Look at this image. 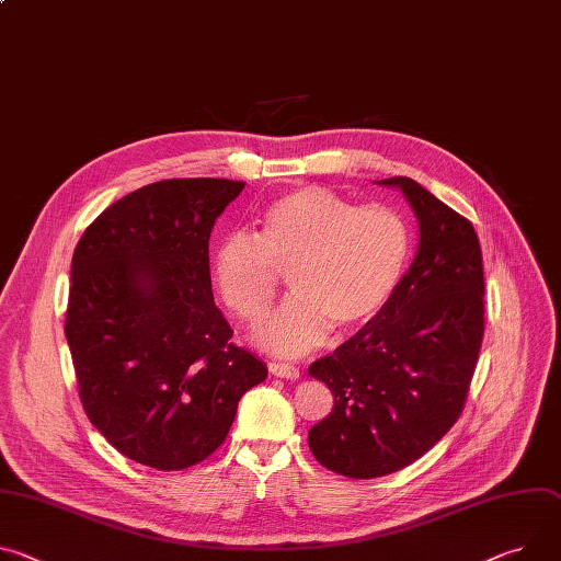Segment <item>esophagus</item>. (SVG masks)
<instances>
[{
  "label": "esophagus",
  "instance_id": "esophagus-1",
  "mask_svg": "<svg viewBox=\"0 0 561 561\" xmlns=\"http://www.w3.org/2000/svg\"><path fill=\"white\" fill-rule=\"evenodd\" d=\"M268 369H271L273 376H279V378H290V380L299 378V369L288 365V363H271Z\"/></svg>",
  "mask_w": 561,
  "mask_h": 561
}]
</instances>
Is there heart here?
Instances as JSON below:
<instances>
[{"label": "heart", "mask_w": 561, "mask_h": 561, "mask_svg": "<svg viewBox=\"0 0 561 561\" xmlns=\"http://www.w3.org/2000/svg\"><path fill=\"white\" fill-rule=\"evenodd\" d=\"M257 224V237L230 232L215 245L210 279L234 318L257 324L288 273L293 299L254 333L273 353L311 351L335 324L344 333L369 327L410 268V221L396 208H360L327 187L275 198Z\"/></svg>", "instance_id": "heart-1"}]
</instances>
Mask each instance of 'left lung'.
I'll return each instance as SVG.
<instances>
[{
  "instance_id": "obj_1",
  "label": "left lung",
  "mask_w": 561,
  "mask_h": 561,
  "mask_svg": "<svg viewBox=\"0 0 561 561\" xmlns=\"http://www.w3.org/2000/svg\"><path fill=\"white\" fill-rule=\"evenodd\" d=\"M400 187L421 241L389 307L309 374L333 410L309 432L313 456L348 479L398 472L432 449L461 416L483 342V257L474 226L414 179Z\"/></svg>"
}]
</instances>
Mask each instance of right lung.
I'll list each match as a JSON object with an SVG mask.
<instances>
[{
	"label": "right lung",
	"instance_id": "add662e5",
	"mask_svg": "<svg viewBox=\"0 0 561 561\" xmlns=\"http://www.w3.org/2000/svg\"><path fill=\"white\" fill-rule=\"evenodd\" d=\"M245 183L168 179L110 206L71 262L67 342L91 425L131 461L172 472L228 436L266 365L215 307L210 232Z\"/></svg>",
	"mask_w": 561,
	"mask_h": 561
}]
</instances>
